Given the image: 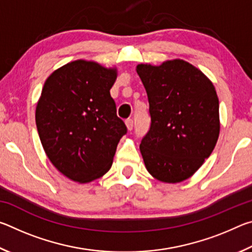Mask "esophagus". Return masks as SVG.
I'll return each instance as SVG.
<instances>
[{
	"mask_svg": "<svg viewBox=\"0 0 252 252\" xmlns=\"http://www.w3.org/2000/svg\"><path fill=\"white\" fill-rule=\"evenodd\" d=\"M126 129L131 131L132 129H133V120H131V119H129V120L126 121Z\"/></svg>",
	"mask_w": 252,
	"mask_h": 252,
	"instance_id": "1",
	"label": "esophagus"
}]
</instances>
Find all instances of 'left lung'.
I'll list each match as a JSON object with an SVG mask.
<instances>
[{
    "instance_id": "obj_1",
    "label": "left lung",
    "mask_w": 252,
    "mask_h": 252,
    "mask_svg": "<svg viewBox=\"0 0 252 252\" xmlns=\"http://www.w3.org/2000/svg\"><path fill=\"white\" fill-rule=\"evenodd\" d=\"M150 105L151 126L140 144L153 178L178 183L193 176L215 149L220 132L215 85L180 59L138 64Z\"/></svg>"
}]
</instances>
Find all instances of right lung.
<instances>
[{"mask_svg":"<svg viewBox=\"0 0 252 252\" xmlns=\"http://www.w3.org/2000/svg\"><path fill=\"white\" fill-rule=\"evenodd\" d=\"M117 67L76 60L46 79L36 104L37 132L49 160L79 183L109 171L126 126L117 117L110 89Z\"/></svg>","mask_w":252,"mask_h":252,"instance_id":"add662e5","label":"right lung"}]
</instances>
